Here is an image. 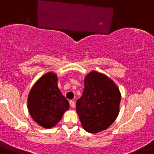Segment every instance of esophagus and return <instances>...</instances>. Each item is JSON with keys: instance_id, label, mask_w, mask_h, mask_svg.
I'll list each match as a JSON object with an SVG mask.
<instances>
[{"instance_id": "1", "label": "esophagus", "mask_w": 154, "mask_h": 154, "mask_svg": "<svg viewBox=\"0 0 154 154\" xmlns=\"http://www.w3.org/2000/svg\"><path fill=\"white\" fill-rule=\"evenodd\" d=\"M69 104H70V106L71 107H75V101H73V100H70L69 101Z\"/></svg>"}]
</instances>
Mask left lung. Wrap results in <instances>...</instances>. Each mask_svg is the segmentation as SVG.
I'll return each mask as SVG.
<instances>
[{"instance_id":"8db88e82","label":"left lung","mask_w":154,"mask_h":154,"mask_svg":"<svg viewBox=\"0 0 154 154\" xmlns=\"http://www.w3.org/2000/svg\"><path fill=\"white\" fill-rule=\"evenodd\" d=\"M84 85L76 111L84 130L97 133L106 130L118 116L121 94L111 79L96 71L85 76Z\"/></svg>"}]
</instances>
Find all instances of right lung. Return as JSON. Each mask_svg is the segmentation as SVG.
<instances>
[{"label": "right lung", "mask_w": 154, "mask_h": 154, "mask_svg": "<svg viewBox=\"0 0 154 154\" xmlns=\"http://www.w3.org/2000/svg\"><path fill=\"white\" fill-rule=\"evenodd\" d=\"M30 115L38 124L49 129L61 120L69 103L58 87L56 74L48 72L31 88L28 98Z\"/></svg>", "instance_id": "1"}]
</instances>
